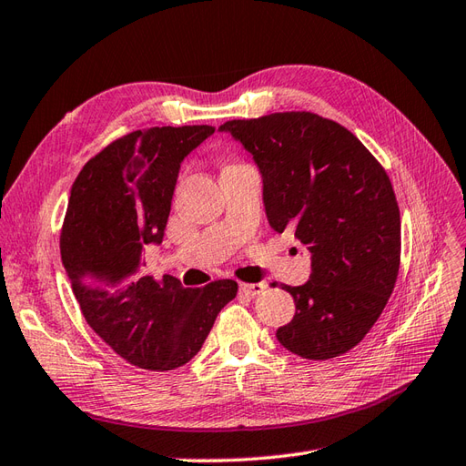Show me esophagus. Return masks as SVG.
Here are the masks:
<instances>
[{
	"instance_id": "esophagus-1",
	"label": "esophagus",
	"mask_w": 466,
	"mask_h": 466,
	"mask_svg": "<svg viewBox=\"0 0 466 466\" xmlns=\"http://www.w3.org/2000/svg\"><path fill=\"white\" fill-rule=\"evenodd\" d=\"M240 289L244 291V294H248V296H259V294H264L266 284L264 282H259V284H240Z\"/></svg>"
}]
</instances>
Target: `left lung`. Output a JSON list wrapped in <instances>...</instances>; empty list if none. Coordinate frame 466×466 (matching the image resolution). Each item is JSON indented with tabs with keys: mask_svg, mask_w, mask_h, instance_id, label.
Segmentation results:
<instances>
[{
	"mask_svg": "<svg viewBox=\"0 0 466 466\" xmlns=\"http://www.w3.org/2000/svg\"><path fill=\"white\" fill-rule=\"evenodd\" d=\"M220 131L262 172L269 226L311 252L308 282L282 288L296 316L278 341L318 361L353 350L380 319L401 262V216L385 168L348 128L316 113L234 118Z\"/></svg>",
	"mask_w": 466,
	"mask_h": 466,
	"instance_id": "1",
	"label": "left lung"
}]
</instances>
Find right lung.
<instances>
[{"label":"right lung","instance_id":"1","mask_svg":"<svg viewBox=\"0 0 466 466\" xmlns=\"http://www.w3.org/2000/svg\"><path fill=\"white\" fill-rule=\"evenodd\" d=\"M214 133L208 125L150 127L106 145L73 182L61 228V262L93 331L125 361L150 371L188 363L234 279L182 288L143 269V248L160 244L180 162Z\"/></svg>","mask_w":466,"mask_h":466}]
</instances>
